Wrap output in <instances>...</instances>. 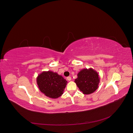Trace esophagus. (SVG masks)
Wrapping results in <instances>:
<instances>
[{"label":"esophagus","instance_id":"34e87169","mask_svg":"<svg viewBox=\"0 0 133 133\" xmlns=\"http://www.w3.org/2000/svg\"><path fill=\"white\" fill-rule=\"evenodd\" d=\"M67 79L68 81H70L71 80V78L70 77H67Z\"/></svg>","mask_w":133,"mask_h":133}]
</instances>
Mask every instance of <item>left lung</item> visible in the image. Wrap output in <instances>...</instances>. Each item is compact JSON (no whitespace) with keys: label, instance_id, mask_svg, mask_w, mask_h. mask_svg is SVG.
I'll return each mask as SVG.
<instances>
[{"label":"left lung","instance_id":"8db88e82","mask_svg":"<svg viewBox=\"0 0 133 133\" xmlns=\"http://www.w3.org/2000/svg\"><path fill=\"white\" fill-rule=\"evenodd\" d=\"M75 82L83 94L94 93L99 87L100 77L98 73L94 69H83L77 74Z\"/></svg>","mask_w":133,"mask_h":133}]
</instances>
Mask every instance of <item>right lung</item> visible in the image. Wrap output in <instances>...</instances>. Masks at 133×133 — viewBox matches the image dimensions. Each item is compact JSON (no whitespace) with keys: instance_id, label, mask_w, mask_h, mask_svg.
<instances>
[{"instance_id":"obj_1","label":"right lung","mask_w":133,"mask_h":133,"mask_svg":"<svg viewBox=\"0 0 133 133\" xmlns=\"http://www.w3.org/2000/svg\"><path fill=\"white\" fill-rule=\"evenodd\" d=\"M39 90L52 99H57L64 92L67 81L61 75L52 71H43L36 78Z\"/></svg>"}]
</instances>
